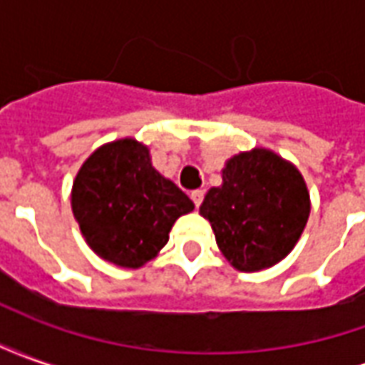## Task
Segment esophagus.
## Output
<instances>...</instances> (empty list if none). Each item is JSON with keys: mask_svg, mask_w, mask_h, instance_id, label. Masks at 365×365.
<instances>
[{"mask_svg": "<svg viewBox=\"0 0 365 365\" xmlns=\"http://www.w3.org/2000/svg\"><path fill=\"white\" fill-rule=\"evenodd\" d=\"M203 191L201 190H195V191H191V199H193V203H195V207H199L201 203H203Z\"/></svg>", "mask_w": 365, "mask_h": 365, "instance_id": "1", "label": "esophagus"}]
</instances>
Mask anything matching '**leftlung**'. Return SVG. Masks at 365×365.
Segmentation results:
<instances>
[{
    "instance_id": "8db88e82",
    "label": "left lung",
    "mask_w": 365,
    "mask_h": 365,
    "mask_svg": "<svg viewBox=\"0 0 365 365\" xmlns=\"http://www.w3.org/2000/svg\"><path fill=\"white\" fill-rule=\"evenodd\" d=\"M199 213L211 222L219 250L235 268L260 272L297 245L311 199L297 168L275 152L254 148L225 164L222 185L207 191Z\"/></svg>"
}]
</instances>
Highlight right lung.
I'll return each instance as SVG.
<instances>
[{
  "label": "right lung",
  "mask_w": 365,
  "mask_h": 365,
  "mask_svg": "<svg viewBox=\"0 0 365 365\" xmlns=\"http://www.w3.org/2000/svg\"><path fill=\"white\" fill-rule=\"evenodd\" d=\"M72 211L93 252L120 268H140L166 246L170 230L193 201L154 170L135 138L99 146L72 187Z\"/></svg>",
  "instance_id": "add662e5"
}]
</instances>
